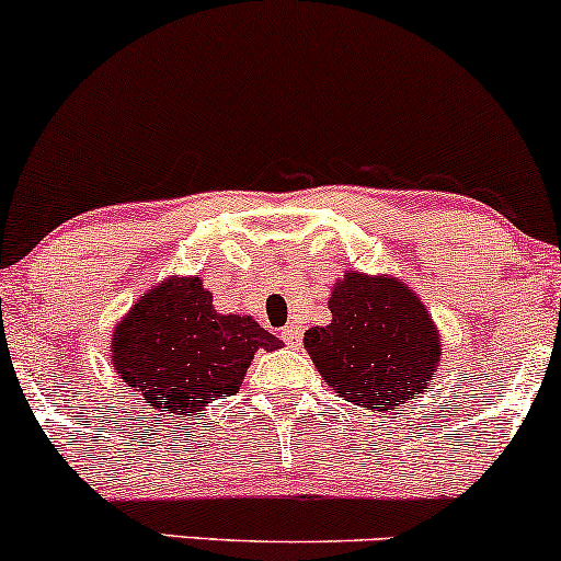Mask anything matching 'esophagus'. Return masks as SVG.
<instances>
[{"instance_id":"obj_1","label":"esophagus","mask_w":561,"mask_h":561,"mask_svg":"<svg viewBox=\"0 0 561 561\" xmlns=\"http://www.w3.org/2000/svg\"><path fill=\"white\" fill-rule=\"evenodd\" d=\"M282 340H285L289 347H298L300 340H302V330L298 324H287L285 330H282Z\"/></svg>"}]
</instances>
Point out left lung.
I'll return each instance as SVG.
<instances>
[{"mask_svg": "<svg viewBox=\"0 0 561 561\" xmlns=\"http://www.w3.org/2000/svg\"><path fill=\"white\" fill-rule=\"evenodd\" d=\"M327 306L332 321L311 327L302 345L343 401L392 411L430 390L440 366V330L403 279L345 272Z\"/></svg>", "mask_w": 561, "mask_h": 561, "instance_id": "8db88e82", "label": "left lung"}]
</instances>
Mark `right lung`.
<instances>
[{
	"instance_id": "add662e5",
	"label": "right lung",
	"mask_w": 561,
	"mask_h": 561,
	"mask_svg": "<svg viewBox=\"0 0 561 561\" xmlns=\"http://www.w3.org/2000/svg\"><path fill=\"white\" fill-rule=\"evenodd\" d=\"M276 347L282 340L253 317L218 313L197 274L152 285L111 334L113 366L131 396L182 416L234 396L255 353Z\"/></svg>"
}]
</instances>
